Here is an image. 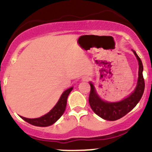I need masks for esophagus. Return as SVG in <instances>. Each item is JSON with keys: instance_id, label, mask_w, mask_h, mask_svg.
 Returning a JSON list of instances; mask_svg holds the SVG:
<instances>
[{"instance_id": "34e87169", "label": "esophagus", "mask_w": 152, "mask_h": 152, "mask_svg": "<svg viewBox=\"0 0 152 152\" xmlns=\"http://www.w3.org/2000/svg\"><path fill=\"white\" fill-rule=\"evenodd\" d=\"M83 80H86V81H88V80H89V77H88V76H84V77H83Z\"/></svg>"}]
</instances>
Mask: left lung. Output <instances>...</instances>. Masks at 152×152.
Instances as JSON below:
<instances>
[{
    "instance_id": "1",
    "label": "left lung",
    "mask_w": 152,
    "mask_h": 152,
    "mask_svg": "<svg viewBox=\"0 0 152 152\" xmlns=\"http://www.w3.org/2000/svg\"><path fill=\"white\" fill-rule=\"evenodd\" d=\"M133 51L139 63V77L135 89L128 98L121 102L114 103L104 102L96 93L93 84L90 83L91 89L89 96V105L96 115L105 120L115 121L121 118L132 110L142 98L145 89V81L142 75L143 66L137 53L134 50Z\"/></svg>"
}]
</instances>
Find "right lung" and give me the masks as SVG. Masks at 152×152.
<instances>
[{"label":"right lung","mask_w":152,"mask_h":152,"mask_svg":"<svg viewBox=\"0 0 152 152\" xmlns=\"http://www.w3.org/2000/svg\"><path fill=\"white\" fill-rule=\"evenodd\" d=\"M72 89H73V87H71L69 89H66L62 94L61 97L59 99L57 104L53 107V108L50 112L48 113L45 115L37 118H28L21 116V118L24 119V121H26L27 122H28V123L31 124L33 125H35V126L47 127L53 125L64 113L65 110H66V104H67L68 96H69V93L72 90Z\"/></svg>","instance_id":"obj_1"}]
</instances>
